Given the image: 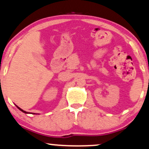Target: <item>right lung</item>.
I'll use <instances>...</instances> for the list:
<instances>
[{
    "instance_id": "1",
    "label": "right lung",
    "mask_w": 149,
    "mask_h": 149,
    "mask_svg": "<svg viewBox=\"0 0 149 149\" xmlns=\"http://www.w3.org/2000/svg\"><path fill=\"white\" fill-rule=\"evenodd\" d=\"M17 108L19 109V110H20L21 111V112H23V113H26V114H28V112H26V111H24L23 110H22V109H21L20 107H18L17 105ZM34 114H35V113H34Z\"/></svg>"
}]
</instances>
